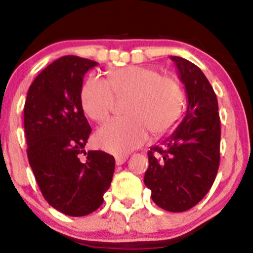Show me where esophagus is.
<instances>
[{"label": "esophagus", "instance_id": "1", "mask_svg": "<svg viewBox=\"0 0 253 253\" xmlns=\"http://www.w3.org/2000/svg\"><path fill=\"white\" fill-rule=\"evenodd\" d=\"M127 159H128V157H127V155H116V158H115L117 165H122L124 163H126Z\"/></svg>", "mask_w": 253, "mask_h": 253}]
</instances>
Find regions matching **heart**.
Masks as SVG:
<instances>
[{
	"mask_svg": "<svg viewBox=\"0 0 253 253\" xmlns=\"http://www.w3.org/2000/svg\"><path fill=\"white\" fill-rule=\"evenodd\" d=\"M115 95H128L125 103L127 116L106 122L96 133V142L115 154H125L147 141L148 129L154 136L165 133L178 121L183 111L185 94L174 76L160 75L144 66L112 70L108 79H86L81 91L83 110L98 122L112 111Z\"/></svg>",
	"mask_w": 253,
	"mask_h": 253,
	"instance_id": "heart-1",
	"label": "heart"
}]
</instances>
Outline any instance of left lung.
Returning <instances> with one entry per match:
<instances>
[{
    "label": "left lung",
    "instance_id": "left-lung-1",
    "mask_svg": "<svg viewBox=\"0 0 253 253\" xmlns=\"http://www.w3.org/2000/svg\"><path fill=\"white\" fill-rule=\"evenodd\" d=\"M187 94V111L172 133L148 152L144 183L152 200L168 211H185L209 192L220 162L218 100L205 73L171 56Z\"/></svg>",
    "mask_w": 253,
    "mask_h": 253
}]
</instances>
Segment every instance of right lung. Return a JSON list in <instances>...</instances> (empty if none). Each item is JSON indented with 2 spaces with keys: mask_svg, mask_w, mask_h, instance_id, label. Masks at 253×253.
<instances>
[{
  "mask_svg": "<svg viewBox=\"0 0 253 253\" xmlns=\"http://www.w3.org/2000/svg\"><path fill=\"white\" fill-rule=\"evenodd\" d=\"M96 65L72 55L53 61L29 86L24 105L27 154L35 180L48 205L71 216L103 205L115 171L112 155L84 150L91 128L81 91L84 75Z\"/></svg>",
  "mask_w": 253,
  "mask_h": 253,
  "instance_id": "obj_1",
  "label": "right lung"
}]
</instances>
